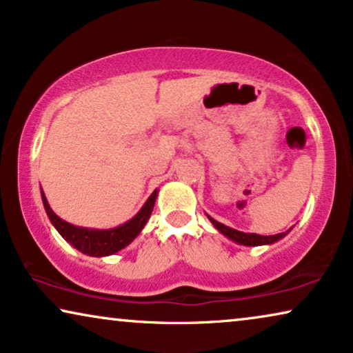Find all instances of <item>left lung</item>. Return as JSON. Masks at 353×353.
Returning <instances> with one entry per match:
<instances>
[{
  "mask_svg": "<svg viewBox=\"0 0 353 353\" xmlns=\"http://www.w3.org/2000/svg\"><path fill=\"white\" fill-rule=\"evenodd\" d=\"M207 219H209L210 223L214 225L215 228L219 230L221 234L226 236V238H228L230 241H233V243L241 244V245H249V248H255V245H270V244L278 243L279 239H283L284 236H288L289 231L294 228V226H292V228H289L288 231H284V233L262 236V234H257V233H244V231H238V230H234V228H230V226H226L223 223H220V221H216V220L212 219L210 215H207Z\"/></svg>",
  "mask_w": 353,
  "mask_h": 353,
  "instance_id": "1",
  "label": "left lung"
}]
</instances>
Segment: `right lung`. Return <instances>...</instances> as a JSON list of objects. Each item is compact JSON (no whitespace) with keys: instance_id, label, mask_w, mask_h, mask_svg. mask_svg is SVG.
<instances>
[{"instance_id":"right-lung-1","label":"right lung","mask_w":353,"mask_h":353,"mask_svg":"<svg viewBox=\"0 0 353 353\" xmlns=\"http://www.w3.org/2000/svg\"><path fill=\"white\" fill-rule=\"evenodd\" d=\"M41 192V201L45 205L46 215L52 226L57 230L62 238L69 243L72 248L80 250L81 254L90 255V257H108L119 250L127 248L128 244H132L134 238H138V234L141 233L144 226H146L149 216L152 214L154 204H156L159 190H154L152 194L148 197V201L144 202V205L138 210V214L130 219L125 223L115 226V228L108 230H99V228H86V226H77L72 225L69 221L62 220L61 216H57L52 209L48 204V199L43 190Z\"/></svg>"}]
</instances>
